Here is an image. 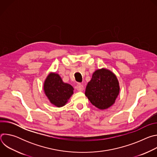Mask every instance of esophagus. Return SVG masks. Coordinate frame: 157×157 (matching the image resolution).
<instances>
[{"label":"esophagus","mask_w":157,"mask_h":157,"mask_svg":"<svg viewBox=\"0 0 157 157\" xmlns=\"http://www.w3.org/2000/svg\"><path fill=\"white\" fill-rule=\"evenodd\" d=\"M76 89L78 91H82L84 90V86L82 84H78L76 86Z\"/></svg>","instance_id":"esophagus-1"}]
</instances>
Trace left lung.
Wrapping results in <instances>:
<instances>
[{
    "label": "left lung",
    "mask_w": 157,
    "mask_h": 157,
    "mask_svg": "<svg viewBox=\"0 0 157 157\" xmlns=\"http://www.w3.org/2000/svg\"><path fill=\"white\" fill-rule=\"evenodd\" d=\"M119 92V82L116 75L102 68L93 73L87 84L85 95L93 105L105 110L115 103Z\"/></svg>",
    "instance_id": "8db88e82"
}]
</instances>
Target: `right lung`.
Wrapping results in <instances>:
<instances>
[{
	"label": "right lung",
	"mask_w": 157,
	"mask_h": 157,
	"mask_svg": "<svg viewBox=\"0 0 157 157\" xmlns=\"http://www.w3.org/2000/svg\"><path fill=\"white\" fill-rule=\"evenodd\" d=\"M43 91L50 103L57 107L65 105L74 94L73 87L64 82L59 74L51 72L43 83Z\"/></svg>",
	"instance_id": "add662e5"
}]
</instances>
